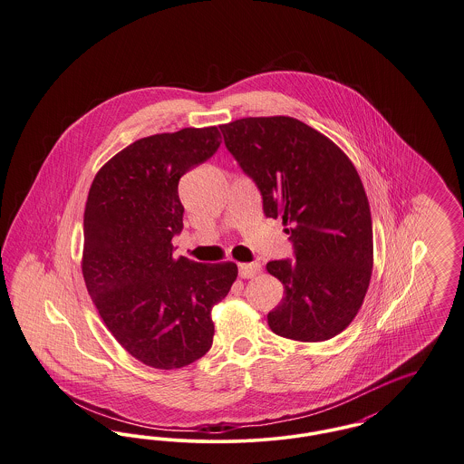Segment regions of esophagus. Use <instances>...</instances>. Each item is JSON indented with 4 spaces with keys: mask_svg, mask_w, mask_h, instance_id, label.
<instances>
[{
    "mask_svg": "<svg viewBox=\"0 0 464 464\" xmlns=\"http://www.w3.org/2000/svg\"><path fill=\"white\" fill-rule=\"evenodd\" d=\"M261 269H263L261 263H242V265H238V271H240L242 278H252L257 273H261Z\"/></svg>",
    "mask_w": 464,
    "mask_h": 464,
    "instance_id": "34e87169",
    "label": "esophagus"
}]
</instances>
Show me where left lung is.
I'll return each mask as SVG.
<instances>
[{
    "instance_id": "1",
    "label": "left lung",
    "mask_w": 464,
    "mask_h": 464,
    "mask_svg": "<svg viewBox=\"0 0 464 464\" xmlns=\"http://www.w3.org/2000/svg\"><path fill=\"white\" fill-rule=\"evenodd\" d=\"M219 129L261 189L266 216L280 218L294 243V261L266 265L285 288L267 313L271 331L301 343L341 334L362 308L374 265L371 207L352 160L290 116L242 118Z\"/></svg>"
}]
</instances>
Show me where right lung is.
<instances>
[{"mask_svg":"<svg viewBox=\"0 0 464 464\" xmlns=\"http://www.w3.org/2000/svg\"><path fill=\"white\" fill-rule=\"evenodd\" d=\"M221 146L218 127L139 139L106 161L83 214L82 273L104 325L148 367L197 362L214 339L212 308L238 276L235 263L172 256L182 229L179 179Z\"/></svg>","mask_w":464,"mask_h":464,"instance_id":"1","label":"right lung"}]
</instances>
